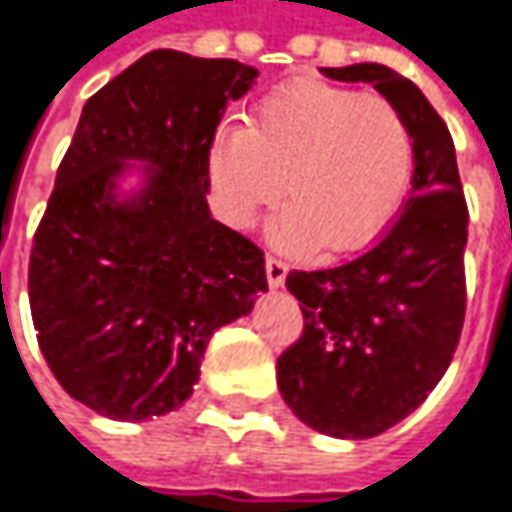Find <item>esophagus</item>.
Segmentation results:
<instances>
[{"mask_svg": "<svg viewBox=\"0 0 512 512\" xmlns=\"http://www.w3.org/2000/svg\"><path fill=\"white\" fill-rule=\"evenodd\" d=\"M265 273H268V285L270 288H282L285 285V276H288V265L276 256H268L265 259Z\"/></svg>", "mask_w": 512, "mask_h": 512, "instance_id": "obj_1", "label": "esophagus"}]
</instances>
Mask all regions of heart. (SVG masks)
Wrapping results in <instances>:
<instances>
[{"label": "heart", "mask_w": 512, "mask_h": 512, "mask_svg": "<svg viewBox=\"0 0 512 512\" xmlns=\"http://www.w3.org/2000/svg\"><path fill=\"white\" fill-rule=\"evenodd\" d=\"M207 167L230 224L250 227L285 187L291 204L276 218L273 239L348 253L395 218L412 181L415 141L386 97L294 80L268 91L247 123H224Z\"/></svg>", "instance_id": "heart-1"}]
</instances>
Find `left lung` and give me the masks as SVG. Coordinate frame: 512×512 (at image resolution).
<instances>
[{"label":"left lung","instance_id":"8db88e82","mask_svg":"<svg viewBox=\"0 0 512 512\" xmlns=\"http://www.w3.org/2000/svg\"><path fill=\"white\" fill-rule=\"evenodd\" d=\"M371 83L406 117L415 141L412 192L392 227L357 259L291 270L305 328L276 363L285 403L331 438H374L421 406L452 363L467 311V201L447 123L389 65L322 68Z\"/></svg>","mask_w":512,"mask_h":512}]
</instances>
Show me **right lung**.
<instances>
[{"mask_svg":"<svg viewBox=\"0 0 512 512\" xmlns=\"http://www.w3.org/2000/svg\"><path fill=\"white\" fill-rule=\"evenodd\" d=\"M256 77L158 48L83 106L34 236L28 296L48 369L103 418L178 409L210 337L268 291L265 253L207 207L221 115ZM129 163L144 184L120 196Z\"/></svg>","mask_w":512,"mask_h":512,"instance_id":"add662e5","label":"right lung"}]
</instances>
